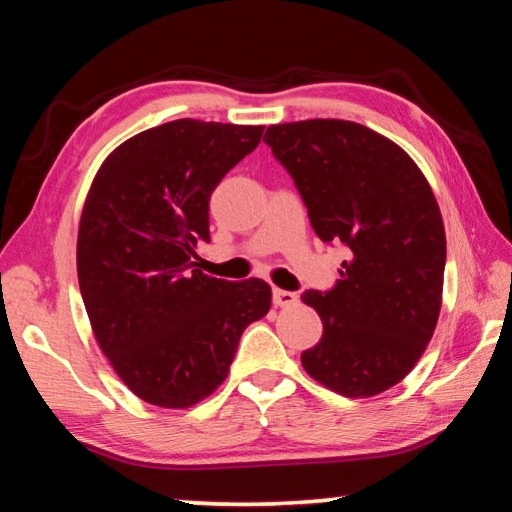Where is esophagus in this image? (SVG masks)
<instances>
[{
	"mask_svg": "<svg viewBox=\"0 0 512 512\" xmlns=\"http://www.w3.org/2000/svg\"><path fill=\"white\" fill-rule=\"evenodd\" d=\"M298 302V296L293 291H284V289H273V305L275 307H280V309H284V307H291V305H296Z\"/></svg>",
	"mask_w": 512,
	"mask_h": 512,
	"instance_id": "34e87169",
	"label": "esophagus"
}]
</instances>
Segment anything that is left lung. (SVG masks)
I'll use <instances>...</instances> for the list:
<instances>
[{"label": "left lung", "instance_id": "8db88e82", "mask_svg": "<svg viewBox=\"0 0 512 512\" xmlns=\"http://www.w3.org/2000/svg\"><path fill=\"white\" fill-rule=\"evenodd\" d=\"M323 241L350 248L341 280L305 291L323 339L302 352L311 379L345 397H372L409 375L443 305L445 225L431 185L402 146L345 119L266 128Z\"/></svg>", "mask_w": 512, "mask_h": 512}]
</instances>
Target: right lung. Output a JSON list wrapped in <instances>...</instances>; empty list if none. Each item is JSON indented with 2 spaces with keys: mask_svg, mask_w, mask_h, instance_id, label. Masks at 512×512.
Segmentation results:
<instances>
[{
  "mask_svg": "<svg viewBox=\"0 0 512 512\" xmlns=\"http://www.w3.org/2000/svg\"><path fill=\"white\" fill-rule=\"evenodd\" d=\"M264 126L176 119L119 144L85 198L76 271L94 339L119 379L162 409H189L228 377L271 287L196 268L210 196Z\"/></svg>",
  "mask_w": 512,
  "mask_h": 512,
  "instance_id": "1",
  "label": "right lung"
}]
</instances>
